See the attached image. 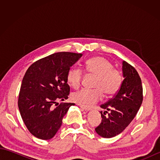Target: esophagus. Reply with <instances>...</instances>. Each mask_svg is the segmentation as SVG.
<instances>
[{"label":"esophagus","instance_id":"obj_1","mask_svg":"<svg viewBox=\"0 0 160 160\" xmlns=\"http://www.w3.org/2000/svg\"><path fill=\"white\" fill-rule=\"evenodd\" d=\"M80 108H82V110L85 111H87V112H88V111H90L91 110V108H85V107H80Z\"/></svg>","mask_w":160,"mask_h":160}]
</instances>
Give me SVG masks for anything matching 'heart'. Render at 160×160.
<instances>
[{"label":"heart","mask_w":160,"mask_h":160,"mask_svg":"<svg viewBox=\"0 0 160 160\" xmlns=\"http://www.w3.org/2000/svg\"><path fill=\"white\" fill-rule=\"evenodd\" d=\"M85 67L88 73L96 77L93 86L96 89L76 91L72 95V100L81 107L90 108L102 100L103 93L107 97L116 93L121 85L122 76L118 70L113 69V64L102 56L88 60ZM82 78V71L78 67L70 69L67 76L68 83L74 89L80 86Z\"/></svg>","instance_id":"heart-1"}]
</instances>
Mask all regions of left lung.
I'll list each match as a JSON object with an SVG mask.
<instances>
[{
  "instance_id": "obj_1",
  "label": "left lung",
  "mask_w": 160,
  "mask_h": 160,
  "mask_svg": "<svg viewBox=\"0 0 160 160\" xmlns=\"http://www.w3.org/2000/svg\"><path fill=\"white\" fill-rule=\"evenodd\" d=\"M122 81L120 89L112 99L102 104V118L96 130L100 136L111 138L123 131L133 120L143 100L142 80L133 67L122 61ZM106 113L108 115L105 116Z\"/></svg>"
}]
</instances>
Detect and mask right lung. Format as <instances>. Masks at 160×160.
Returning <instances> with one entry per match:
<instances>
[{
  "instance_id": "add662e5",
  "label": "right lung",
  "mask_w": 160,
  "mask_h": 160,
  "mask_svg": "<svg viewBox=\"0 0 160 160\" xmlns=\"http://www.w3.org/2000/svg\"><path fill=\"white\" fill-rule=\"evenodd\" d=\"M82 53L58 52L40 59L30 66L22 78L18 97L20 115L29 131L41 140L56 135L62 119L74 103L53 105L67 100L70 87L67 76Z\"/></svg>"
}]
</instances>
